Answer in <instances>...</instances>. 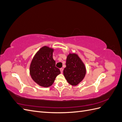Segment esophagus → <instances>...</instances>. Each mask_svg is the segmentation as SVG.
<instances>
[{
	"label": "esophagus",
	"instance_id": "obj_1",
	"mask_svg": "<svg viewBox=\"0 0 122 122\" xmlns=\"http://www.w3.org/2000/svg\"><path fill=\"white\" fill-rule=\"evenodd\" d=\"M60 71H61V73H62V72H63V69H62V68H61V69H60Z\"/></svg>",
	"mask_w": 122,
	"mask_h": 122
}]
</instances>
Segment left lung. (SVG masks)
<instances>
[{
    "instance_id": "left-lung-1",
    "label": "left lung",
    "mask_w": 122,
    "mask_h": 122,
    "mask_svg": "<svg viewBox=\"0 0 122 122\" xmlns=\"http://www.w3.org/2000/svg\"><path fill=\"white\" fill-rule=\"evenodd\" d=\"M66 65L63 71L65 78L70 84L77 86L86 76V66L78 55L74 53H70L67 55Z\"/></svg>"
}]
</instances>
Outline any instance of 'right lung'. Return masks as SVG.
<instances>
[{"mask_svg": "<svg viewBox=\"0 0 122 122\" xmlns=\"http://www.w3.org/2000/svg\"><path fill=\"white\" fill-rule=\"evenodd\" d=\"M54 49L48 46L40 48L33 57L29 67V73L32 80L39 86L44 87L51 86L60 69L55 67L53 58Z\"/></svg>", "mask_w": 122, "mask_h": 122, "instance_id": "obj_1", "label": "right lung"}]
</instances>
